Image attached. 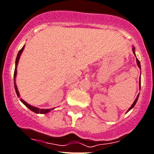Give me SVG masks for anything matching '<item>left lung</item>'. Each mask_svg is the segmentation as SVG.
I'll return each mask as SVG.
<instances>
[{
  "mask_svg": "<svg viewBox=\"0 0 154 154\" xmlns=\"http://www.w3.org/2000/svg\"><path fill=\"white\" fill-rule=\"evenodd\" d=\"M132 51H133V53H134V54H135V48H134V47L132 48ZM136 62H137V65H138V66H139V68H140V69H141L140 62L139 61V59H137V58H136ZM139 88H141V81H140V80H139ZM139 95H138V96L136 97V99H135V101H134V103H133V104H132V105L131 106V107H130V108H129V109H128V111H127V112H128L129 110H131V109H132L133 107L135 106V104H136L137 101H138V99H139Z\"/></svg>",
  "mask_w": 154,
  "mask_h": 154,
  "instance_id": "8db88e82",
  "label": "left lung"
}]
</instances>
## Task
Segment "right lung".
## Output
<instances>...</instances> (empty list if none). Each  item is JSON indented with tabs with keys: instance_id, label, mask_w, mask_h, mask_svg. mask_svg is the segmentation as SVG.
<instances>
[{
	"instance_id": "obj_1",
	"label": "right lung",
	"mask_w": 154,
	"mask_h": 154,
	"mask_svg": "<svg viewBox=\"0 0 154 154\" xmlns=\"http://www.w3.org/2000/svg\"><path fill=\"white\" fill-rule=\"evenodd\" d=\"M24 48H25V45H24V46L22 48L21 50L19 51V53H18L17 57H16V60H15V72H14V85H15V92H16V94H17L18 97H19L20 95H19V91H18L17 85H16V84H15V77H16V74H17V66H18V63H19V58H20V55H21L22 52L23 51V49H24ZM21 102L23 103V104H24V105L26 106L27 107V108H29L30 110H32L33 112H34V113H48V112H50L51 109H53V108L52 109H39V108H37V107L33 106H31V105H29V104H28V103H27L26 102L24 101L23 99H21Z\"/></svg>"
}]
</instances>
